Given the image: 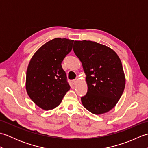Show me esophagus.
Returning <instances> with one entry per match:
<instances>
[{
    "label": "esophagus",
    "instance_id": "obj_1",
    "mask_svg": "<svg viewBox=\"0 0 148 148\" xmlns=\"http://www.w3.org/2000/svg\"><path fill=\"white\" fill-rule=\"evenodd\" d=\"M77 81H78L77 79H75L72 81V84H76L77 83Z\"/></svg>",
    "mask_w": 148,
    "mask_h": 148
}]
</instances>
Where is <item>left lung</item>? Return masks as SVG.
Here are the masks:
<instances>
[{
    "instance_id": "1",
    "label": "left lung",
    "mask_w": 148,
    "mask_h": 148,
    "mask_svg": "<svg viewBox=\"0 0 148 148\" xmlns=\"http://www.w3.org/2000/svg\"><path fill=\"white\" fill-rule=\"evenodd\" d=\"M73 50L86 75L88 92L81 97L83 106L95 114L109 111L120 99L125 86L119 56L109 47L90 40H75Z\"/></svg>"
}]
</instances>
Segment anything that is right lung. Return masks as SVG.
<instances>
[{
	"instance_id": "obj_1",
	"label": "right lung",
	"mask_w": 148,
	"mask_h": 148,
	"mask_svg": "<svg viewBox=\"0 0 148 148\" xmlns=\"http://www.w3.org/2000/svg\"><path fill=\"white\" fill-rule=\"evenodd\" d=\"M74 40L55 38L35 53L28 66L26 90L31 100L44 110L55 108L71 86L62 67L71 52Z\"/></svg>"
}]
</instances>
